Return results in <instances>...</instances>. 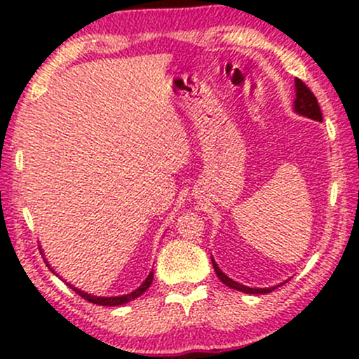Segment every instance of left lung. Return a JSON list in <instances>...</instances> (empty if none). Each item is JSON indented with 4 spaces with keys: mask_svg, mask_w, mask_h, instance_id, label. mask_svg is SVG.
<instances>
[{
    "mask_svg": "<svg viewBox=\"0 0 359 359\" xmlns=\"http://www.w3.org/2000/svg\"><path fill=\"white\" fill-rule=\"evenodd\" d=\"M294 109H295V113L302 114V116L316 119V121H323V113H320L319 102H317L314 93H312V90L309 89L300 79H295ZM212 266H214V271H216V275L219 277L222 283H226L228 287L234 288V290L245 292V294H270L271 290H275V288L280 287V285H277V287H270V288H251V287L241 285V283L234 282V280L226 277V275L219 270V266L216 265V262H214V259H212Z\"/></svg>",
    "mask_w": 359,
    "mask_h": 359,
    "instance_id": "left-lung-1",
    "label": "left lung"
}]
</instances>
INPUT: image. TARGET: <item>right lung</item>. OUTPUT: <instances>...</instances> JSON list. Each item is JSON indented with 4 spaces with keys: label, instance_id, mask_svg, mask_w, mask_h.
I'll list each match as a JSON object with an SVG mask.
<instances>
[{
    "label": "right lung",
    "instance_id": "add662e5",
    "mask_svg": "<svg viewBox=\"0 0 359 359\" xmlns=\"http://www.w3.org/2000/svg\"><path fill=\"white\" fill-rule=\"evenodd\" d=\"M151 280H154V271H150V275H148L145 282H143L142 285L137 288V290L131 292V294H126V295H119V297H96V295L86 294V292L79 290V288H76V287H72V285L71 287L74 288V292H76V294H79L81 297L84 299V300H88V302L97 304V306H109L111 307V306H123V304H126V302H130V300L140 297V295H142L143 292H145L147 288L151 285Z\"/></svg>",
    "mask_w": 359,
    "mask_h": 359
}]
</instances>
